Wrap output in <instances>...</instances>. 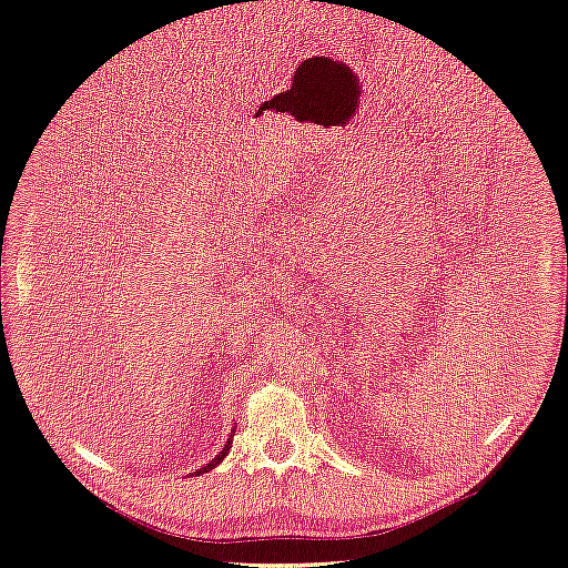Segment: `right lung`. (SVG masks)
Here are the masks:
<instances>
[{
    "label": "right lung",
    "mask_w": 568,
    "mask_h": 568,
    "mask_svg": "<svg viewBox=\"0 0 568 568\" xmlns=\"http://www.w3.org/2000/svg\"><path fill=\"white\" fill-rule=\"evenodd\" d=\"M234 434H236V428H232V434H230V438H227V443H225V448H222L209 464H205V467H201V469H196L192 476H201V474H205V471H213L217 464L227 457V453H230V448H232V438H234Z\"/></svg>",
    "instance_id": "obj_1"
}]
</instances>
